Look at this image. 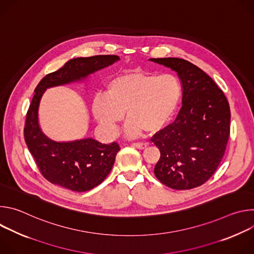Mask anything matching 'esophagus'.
Here are the masks:
<instances>
[{"mask_svg":"<svg viewBox=\"0 0 254 254\" xmlns=\"http://www.w3.org/2000/svg\"><path fill=\"white\" fill-rule=\"evenodd\" d=\"M132 146H133L134 148H136V149L144 150V149H147V148H148L149 143H148V142H133V143H132Z\"/></svg>","mask_w":254,"mask_h":254,"instance_id":"1","label":"esophagus"}]
</instances>
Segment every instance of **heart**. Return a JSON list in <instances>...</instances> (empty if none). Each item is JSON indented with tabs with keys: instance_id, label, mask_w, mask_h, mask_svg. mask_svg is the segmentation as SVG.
<instances>
[{
	"instance_id": "obj_1",
	"label": "heart",
	"mask_w": 254,
	"mask_h": 254,
	"mask_svg": "<svg viewBox=\"0 0 254 254\" xmlns=\"http://www.w3.org/2000/svg\"><path fill=\"white\" fill-rule=\"evenodd\" d=\"M181 96L182 87L174 74L129 72L107 82L105 94L93 97L91 113L110 136L117 134L126 113V135L134 138L142 130L156 132L163 128L174 116Z\"/></svg>"
}]
</instances>
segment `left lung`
I'll list each match as a JSON object with an SVG mask.
<instances>
[{
  "instance_id": "left-lung-1",
  "label": "left lung",
  "mask_w": 254,
  "mask_h": 254,
  "mask_svg": "<svg viewBox=\"0 0 254 254\" xmlns=\"http://www.w3.org/2000/svg\"><path fill=\"white\" fill-rule=\"evenodd\" d=\"M175 70L183 86L175 122L151 140L161 152L155 175L175 190L201 186L218 168L230 133V108L223 91L205 72L181 58H152Z\"/></svg>"
}]
</instances>
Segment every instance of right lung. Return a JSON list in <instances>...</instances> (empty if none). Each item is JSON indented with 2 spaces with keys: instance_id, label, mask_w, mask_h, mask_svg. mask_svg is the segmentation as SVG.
I'll return each mask as SVG.
<instances>
[{
  "instance_id": "add662e5",
  "label": "right lung",
  "mask_w": 254,
  "mask_h": 254,
  "mask_svg": "<svg viewBox=\"0 0 254 254\" xmlns=\"http://www.w3.org/2000/svg\"><path fill=\"white\" fill-rule=\"evenodd\" d=\"M120 60L117 55H95L67 61L63 67L41 79L27 112L24 137L42 176L50 183L75 192H85L99 185L110 174L118 142L101 143L93 138L57 142L48 138L38 124V107L44 91L87 77L94 71Z\"/></svg>"
}]
</instances>
